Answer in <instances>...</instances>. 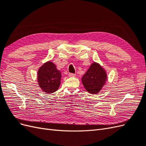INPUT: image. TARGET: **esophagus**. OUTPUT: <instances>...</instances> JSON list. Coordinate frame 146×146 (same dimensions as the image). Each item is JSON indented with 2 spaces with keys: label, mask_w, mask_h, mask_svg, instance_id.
Returning <instances> with one entry per match:
<instances>
[{
  "label": "esophagus",
  "mask_w": 146,
  "mask_h": 146,
  "mask_svg": "<svg viewBox=\"0 0 146 146\" xmlns=\"http://www.w3.org/2000/svg\"><path fill=\"white\" fill-rule=\"evenodd\" d=\"M68 76L69 77H75L76 76V74H72V73H69V74H68Z\"/></svg>",
  "instance_id": "esophagus-1"
}]
</instances>
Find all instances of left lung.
<instances>
[{"instance_id":"obj_1","label":"left lung","mask_w":146,"mask_h":146,"mask_svg":"<svg viewBox=\"0 0 146 146\" xmlns=\"http://www.w3.org/2000/svg\"><path fill=\"white\" fill-rule=\"evenodd\" d=\"M107 80L105 70L96 62L92 63L82 78V82L86 90L91 94H98L105 85Z\"/></svg>"}]
</instances>
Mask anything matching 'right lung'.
Masks as SVG:
<instances>
[{
    "mask_svg": "<svg viewBox=\"0 0 146 146\" xmlns=\"http://www.w3.org/2000/svg\"><path fill=\"white\" fill-rule=\"evenodd\" d=\"M61 78V72L51 61H47L38 69V85L41 90L47 94L53 93L58 89Z\"/></svg>",
    "mask_w": 146,
    "mask_h": 146,
    "instance_id": "obj_1",
    "label": "right lung"
}]
</instances>
